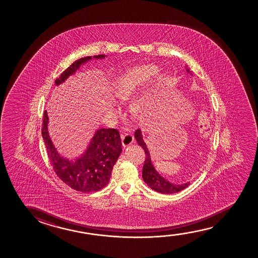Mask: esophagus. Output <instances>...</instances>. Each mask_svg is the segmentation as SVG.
<instances>
[{
  "mask_svg": "<svg viewBox=\"0 0 258 258\" xmlns=\"http://www.w3.org/2000/svg\"><path fill=\"white\" fill-rule=\"evenodd\" d=\"M120 138H121V141H122V145H123L124 147L128 146L134 141V137L131 133H122L120 135Z\"/></svg>",
  "mask_w": 258,
  "mask_h": 258,
  "instance_id": "34e87169",
  "label": "esophagus"
}]
</instances>
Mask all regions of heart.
<instances>
[{"label":"heart","instance_id":"obj_1","mask_svg":"<svg viewBox=\"0 0 258 258\" xmlns=\"http://www.w3.org/2000/svg\"><path fill=\"white\" fill-rule=\"evenodd\" d=\"M158 75V69L148 65L143 67L135 68L126 71L117 80L115 87V95L118 99L127 100L137 92L148 85L149 83L156 78ZM144 101L142 99L136 100L132 104V109L138 112L143 108Z\"/></svg>","mask_w":258,"mask_h":258}]
</instances>
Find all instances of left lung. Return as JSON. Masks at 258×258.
Masks as SVG:
<instances>
[{"instance_id": "obj_1", "label": "left lung", "mask_w": 258, "mask_h": 258, "mask_svg": "<svg viewBox=\"0 0 258 258\" xmlns=\"http://www.w3.org/2000/svg\"><path fill=\"white\" fill-rule=\"evenodd\" d=\"M188 71V70H187ZM135 138L138 141V145H140L144 149L145 152V161L143 167V172H142V176L145 180V183L148 185L149 187L152 188L153 190L162 193V194H173L177 193L179 191L182 190L184 188L189 185V182L187 183L173 184L166 180L165 178H163L157 171H156L154 166L152 165V159L150 157L148 148L145 145V142L143 140V136L140 130H137L135 132Z\"/></svg>"}]
</instances>
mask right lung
I'll return each instance as SVG.
<instances>
[{
    "label": "right lung",
    "instance_id": "add662e5",
    "mask_svg": "<svg viewBox=\"0 0 258 258\" xmlns=\"http://www.w3.org/2000/svg\"><path fill=\"white\" fill-rule=\"evenodd\" d=\"M104 57V54H99L93 58L100 59ZM91 59L92 56L84 57L74 61L56 78L55 85L63 83L82 64ZM47 124L48 116L45 111L41 133L51 166L57 176L69 187L83 193L98 191L106 187L113 166L122 150L119 131L116 128H99L96 131L85 154L76 160H69L56 152L50 139Z\"/></svg>",
    "mask_w": 258,
    "mask_h": 258
}]
</instances>
